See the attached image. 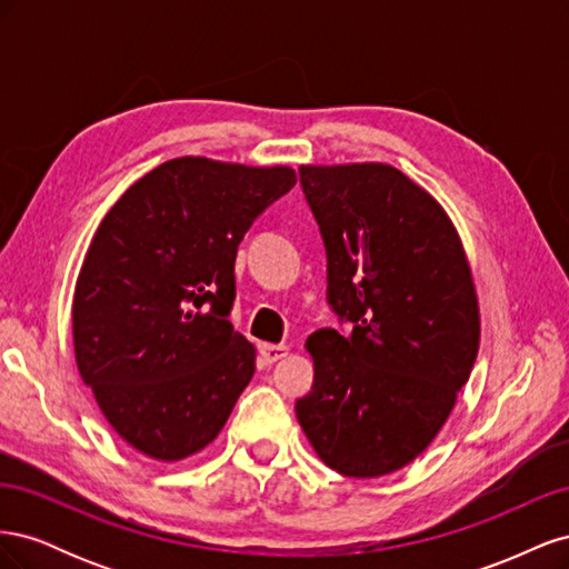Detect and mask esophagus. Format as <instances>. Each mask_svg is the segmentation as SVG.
Instances as JSON below:
<instances>
[{
    "label": "esophagus",
    "mask_w": 569,
    "mask_h": 569,
    "mask_svg": "<svg viewBox=\"0 0 569 569\" xmlns=\"http://www.w3.org/2000/svg\"><path fill=\"white\" fill-rule=\"evenodd\" d=\"M287 351L289 349L284 347V343H261V358L266 366L278 363V360H282L287 356Z\"/></svg>",
    "instance_id": "34e87169"
}]
</instances>
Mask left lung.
Masks as SVG:
<instances>
[{
    "mask_svg": "<svg viewBox=\"0 0 569 569\" xmlns=\"http://www.w3.org/2000/svg\"><path fill=\"white\" fill-rule=\"evenodd\" d=\"M327 253L332 327L306 341L313 387L297 418L325 465L382 477L416 460L451 416L479 349V306L441 206L387 163L301 166Z\"/></svg>",
    "mask_w": 569,
    "mask_h": 569,
    "instance_id": "obj_1",
    "label": "left lung"
}]
</instances>
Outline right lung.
Returning a JSON list of instances; mask_svg holds the SVG:
<instances>
[{"mask_svg":"<svg viewBox=\"0 0 569 569\" xmlns=\"http://www.w3.org/2000/svg\"><path fill=\"white\" fill-rule=\"evenodd\" d=\"M297 184L287 166L166 161L101 220L73 297L82 382L116 435L157 460L209 446L251 382L234 332V258L253 220Z\"/></svg>","mask_w":569,"mask_h":569,"instance_id":"right-lung-1","label":"right lung"}]
</instances>
